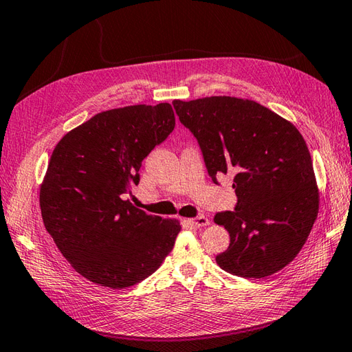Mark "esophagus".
<instances>
[{
	"mask_svg": "<svg viewBox=\"0 0 352 352\" xmlns=\"http://www.w3.org/2000/svg\"><path fill=\"white\" fill-rule=\"evenodd\" d=\"M189 222H190L193 226H196V228H204V226L210 225V220H208L206 216L193 217V219H190V220H189Z\"/></svg>",
	"mask_w": 352,
	"mask_h": 352,
	"instance_id": "obj_1",
	"label": "esophagus"
}]
</instances>
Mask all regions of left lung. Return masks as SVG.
Wrapping results in <instances>:
<instances>
[{"mask_svg":"<svg viewBox=\"0 0 352 352\" xmlns=\"http://www.w3.org/2000/svg\"><path fill=\"white\" fill-rule=\"evenodd\" d=\"M173 104L198 141L211 179L234 174L235 210L214 216L231 243L216 263L246 279L287 267L320 208L312 157L297 127L263 104L230 96Z\"/></svg>","mask_w":352,"mask_h":352,"instance_id":"8db88e82","label":"left lung"}]
</instances>
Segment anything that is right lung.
I'll return each instance as SVG.
<instances>
[{"mask_svg":"<svg viewBox=\"0 0 352 352\" xmlns=\"http://www.w3.org/2000/svg\"><path fill=\"white\" fill-rule=\"evenodd\" d=\"M175 127L169 103L97 113L56 144L40 186L46 231L89 282L122 289L153 274L182 230L129 199L139 168Z\"/></svg>","mask_w":352,"mask_h":352,"instance_id":"obj_1","label":"right lung"}]
</instances>
